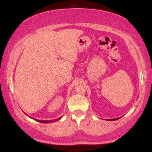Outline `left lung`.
Returning a JSON list of instances; mask_svg holds the SVG:
<instances>
[{
  "label": "left lung",
  "instance_id": "8db88e82",
  "mask_svg": "<svg viewBox=\"0 0 152 152\" xmlns=\"http://www.w3.org/2000/svg\"><path fill=\"white\" fill-rule=\"evenodd\" d=\"M118 119H119V118H114V119H108L107 120H109V121H112V120H116Z\"/></svg>",
  "mask_w": 152,
  "mask_h": 152
}]
</instances>
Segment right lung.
Masks as SVG:
<instances>
[{
    "label": "right lung",
    "instance_id": "1",
    "mask_svg": "<svg viewBox=\"0 0 152 152\" xmlns=\"http://www.w3.org/2000/svg\"><path fill=\"white\" fill-rule=\"evenodd\" d=\"M28 117H30V116H28ZM30 118H32L30 117ZM61 117H60L59 118H57V119H55V120H37V119H35V118H32V119H34L36 120L37 122H41V123H50V122H56V121H58V120H59L61 119Z\"/></svg>",
    "mask_w": 152,
    "mask_h": 152
}]
</instances>
